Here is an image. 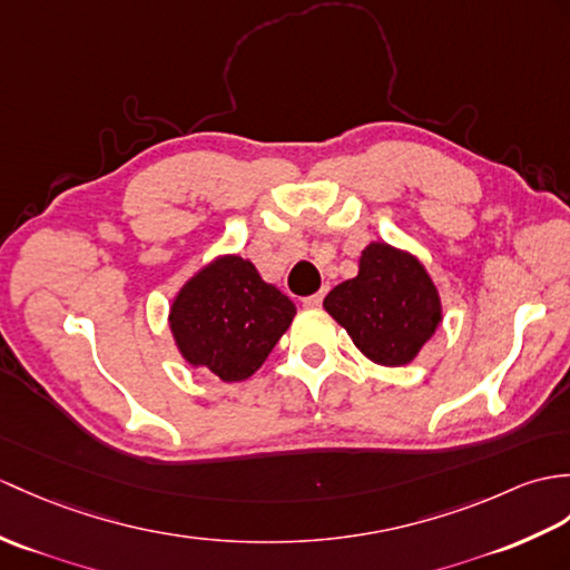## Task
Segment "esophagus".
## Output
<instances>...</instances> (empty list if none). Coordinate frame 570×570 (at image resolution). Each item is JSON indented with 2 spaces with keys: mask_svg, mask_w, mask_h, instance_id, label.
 Listing matches in <instances>:
<instances>
[{
  "mask_svg": "<svg viewBox=\"0 0 570 570\" xmlns=\"http://www.w3.org/2000/svg\"><path fill=\"white\" fill-rule=\"evenodd\" d=\"M323 296H325V288L317 291V294H313V296L303 298V306H306V308H317L323 303Z\"/></svg>",
  "mask_w": 570,
  "mask_h": 570,
  "instance_id": "obj_1",
  "label": "esophagus"
}]
</instances>
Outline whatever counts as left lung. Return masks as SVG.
Listing matches in <instances>:
<instances>
[{
	"label": "left lung",
	"instance_id": "left-lung-1",
	"mask_svg": "<svg viewBox=\"0 0 570 570\" xmlns=\"http://www.w3.org/2000/svg\"><path fill=\"white\" fill-rule=\"evenodd\" d=\"M354 347L381 366H405L442 325V298L430 272L413 253L368 243L354 279L337 284L323 301Z\"/></svg>",
	"mask_w": 570,
	"mask_h": 570
}]
</instances>
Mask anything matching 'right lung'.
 <instances>
[{
	"label": "right lung",
	"mask_w": 570,
	"mask_h": 570,
	"mask_svg": "<svg viewBox=\"0 0 570 570\" xmlns=\"http://www.w3.org/2000/svg\"><path fill=\"white\" fill-rule=\"evenodd\" d=\"M294 315V301L247 257L218 255L184 282L167 321L184 362L235 383L257 372Z\"/></svg>",
	"instance_id": "right-lung-1"
}]
</instances>
